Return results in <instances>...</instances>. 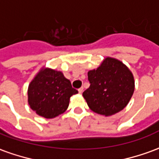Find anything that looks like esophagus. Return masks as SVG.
<instances>
[{"instance_id": "esophagus-1", "label": "esophagus", "mask_w": 159, "mask_h": 159, "mask_svg": "<svg viewBox=\"0 0 159 159\" xmlns=\"http://www.w3.org/2000/svg\"><path fill=\"white\" fill-rule=\"evenodd\" d=\"M83 92V88H80V89H78V93H82Z\"/></svg>"}]
</instances>
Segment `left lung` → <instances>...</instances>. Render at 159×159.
Segmentation results:
<instances>
[{
	"mask_svg": "<svg viewBox=\"0 0 159 159\" xmlns=\"http://www.w3.org/2000/svg\"><path fill=\"white\" fill-rule=\"evenodd\" d=\"M89 88L83 93L91 110L106 117L124 109L134 91L133 73L122 61L107 57L96 69L89 70Z\"/></svg>",
	"mask_w": 159,
	"mask_h": 159,
	"instance_id": "obj_1",
	"label": "left lung"
}]
</instances>
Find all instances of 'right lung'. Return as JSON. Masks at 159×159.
Instances as JSON below:
<instances>
[{
	"instance_id": "right-lung-1",
	"label": "right lung",
	"mask_w": 159,
	"mask_h": 159,
	"mask_svg": "<svg viewBox=\"0 0 159 159\" xmlns=\"http://www.w3.org/2000/svg\"><path fill=\"white\" fill-rule=\"evenodd\" d=\"M77 93L61 71L42 67L29 84L28 103L37 115L53 118L67 110L70 97Z\"/></svg>"
}]
</instances>
